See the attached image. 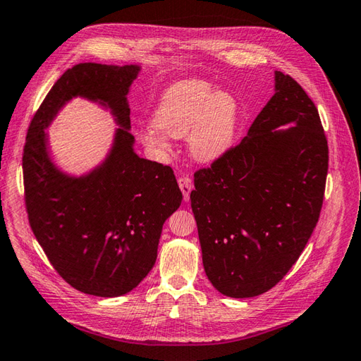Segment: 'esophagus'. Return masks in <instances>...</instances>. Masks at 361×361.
I'll list each match as a JSON object with an SVG mask.
<instances>
[{
    "mask_svg": "<svg viewBox=\"0 0 361 361\" xmlns=\"http://www.w3.org/2000/svg\"><path fill=\"white\" fill-rule=\"evenodd\" d=\"M178 186H180L181 192H183V198H185V202H188L189 197H190V190H192V188H194L192 181H190L189 176H180Z\"/></svg>",
    "mask_w": 361,
    "mask_h": 361,
    "instance_id": "obj_1",
    "label": "esophagus"
}]
</instances>
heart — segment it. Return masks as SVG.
<instances>
[{
    "mask_svg": "<svg viewBox=\"0 0 361 361\" xmlns=\"http://www.w3.org/2000/svg\"><path fill=\"white\" fill-rule=\"evenodd\" d=\"M237 102L228 91L202 79L175 82L161 96L153 124L142 132V141L167 149V136L189 135L192 157L203 163L217 159L229 149L237 124Z\"/></svg>",
    "mask_w": 361,
    "mask_h": 361,
    "instance_id": "heart-1",
    "label": "heart"
}]
</instances>
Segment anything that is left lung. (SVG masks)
I'll return each mask as SVG.
<instances>
[{
	"mask_svg": "<svg viewBox=\"0 0 361 361\" xmlns=\"http://www.w3.org/2000/svg\"><path fill=\"white\" fill-rule=\"evenodd\" d=\"M286 123L295 126L277 130ZM327 166L315 104L276 71V93L247 136L194 173L203 267L221 295H262L288 273L318 224Z\"/></svg>",
	"mask_w": 361,
	"mask_h": 361,
	"instance_id": "1",
	"label": "left lung"
}]
</instances>
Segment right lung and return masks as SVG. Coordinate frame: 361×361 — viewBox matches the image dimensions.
Instances as JSON below:
<instances>
[{
  "label": "right lung",
  "instance_id": "1",
  "mask_svg": "<svg viewBox=\"0 0 361 361\" xmlns=\"http://www.w3.org/2000/svg\"><path fill=\"white\" fill-rule=\"evenodd\" d=\"M140 66L78 63L46 94L27 128L23 180L29 225L56 271L75 290L113 298L152 270L164 221L183 194L171 166L133 152L127 93ZM74 95L101 100L121 128L106 163L80 179L57 171L42 128Z\"/></svg>",
  "mask_w": 361,
  "mask_h": 361
}]
</instances>
